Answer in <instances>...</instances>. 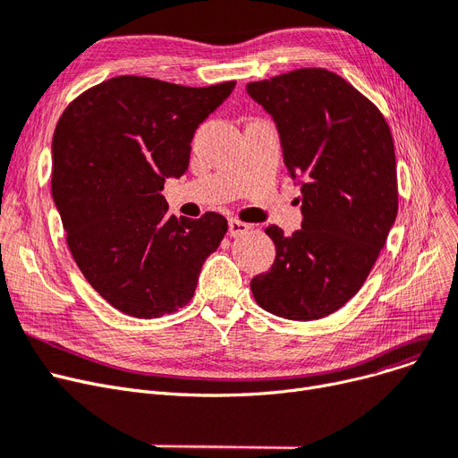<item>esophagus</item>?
<instances>
[{
    "mask_svg": "<svg viewBox=\"0 0 458 458\" xmlns=\"http://www.w3.org/2000/svg\"><path fill=\"white\" fill-rule=\"evenodd\" d=\"M250 230L249 225L242 223V221H235V218H232V221L228 223V233L230 237H242L243 233H247Z\"/></svg>",
    "mask_w": 458,
    "mask_h": 458,
    "instance_id": "obj_1",
    "label": "esophagus"
}]
</instances>
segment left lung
Listing matches in <instances>:
<instances>
[{
	"label": "left lung",
	"mask_w": 458,
	"mask_h": 458,
	"mask_svg": "<svg viewBox=\"0 0 458 458\" xmlns=\"http://www.w3.org/2000/svg\"><path fill=\"white\" fill-rule=\"evenodd\" d=\"M247 91L273 115L303 194L300 230L286 237L266 228L276 256L250 290L275 316L318 320L360 292L396 218L391 129L372 101L327 69L290 71Z\"/></svg>",
	"instance_id": "8db88e82"
}]
</instances>
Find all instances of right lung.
I'll use <instances>...</instances> for the list:
<instances>
[{
  "label": "right lung",
  "mask_w": 458,
  "mask_h": 458,
  "mask_svg": "<svg viewBox=\"0 0 458 458\" xmlns=\"http://www.w3.org/2000/svg\"><path fill=\"white\" fill-rule=\"evenodd\" d=\"M235 81L187 88L115 76L64 110L52 140V196L86 281L134 318L185 307L206 258L228 230L223 215H168L166 177L187 172L194 131Z\"/></svg>",
  "instance_id": "add662e5"
}]
</instances>
